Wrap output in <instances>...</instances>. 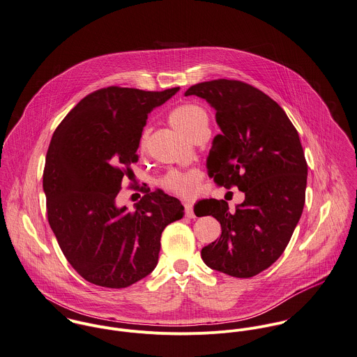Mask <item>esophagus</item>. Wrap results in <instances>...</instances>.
I'll return each mask as SVG.
<instances>
[{"mask_svg":"<svg viewBox=\"0 0 357 357\" xmlns=\"http://www.w3.org/2000/svg\"><path fill=\"white\" fill-rule=\"evenodd\" d=\"M183 206H185V211H186V216H188V218H196L195 211H193V206H192L190 202H185Z\"/></svg>","mask_w":357,"mask_h":357,"instance_id":"esophagus-1","label":"esophagus"}]
</instances>
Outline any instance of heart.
Wrapping results in <instances>:
<instances>
[{"mask_svg": "<svg viewBox=\"0 0 357 357\" xmlns=\"http://www.w3.org/2000/svg\"><path fill=\"white\" fill-rule=\"evenodd\" d=\"M169 123L175 130H178L179 132H182L185 137L189 138L200 127L208 126V116L203 107L188 103V105L178 106L169 113ZM142 144H144V138L142 139ZM200 179H202V174L196 169H192V171L172 169L160 179V186L164 190L174 193L179 197L190 199L197 193Z\"/></svg>", "mask_w": 357, "mask_h": 357, "instance_id": "obj_1", "label": "heart"}]
</instances>
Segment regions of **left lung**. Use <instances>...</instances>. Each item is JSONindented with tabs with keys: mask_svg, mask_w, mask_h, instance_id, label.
Instances as JSON below:
<instances>
[{
	"mask_svg": "<svg viewBox=\"0 0 357 357\" xmlns=\"http://www.w3.org/2000/svg\"><path fill=\"white\" fill-rule=\"evenodd\" d=\"M190 95L214 107L220 128L207 157L208 176L245 196L233 213L225 200H203L196 215H213L222 234L202 258L218 272L252 278L280 258L303 211L307 164L299 135L272 98L245 82L206 81L192 85Z\"/></svg>",
	"mask_w": 357,
	"mask_h": 357,
	"instance_id": "8db88e82",
	"label": "left lung"
}]
</instances>
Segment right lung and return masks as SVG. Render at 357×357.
Masks as SVG:
<instances>
[{
	"instance_id": "obj_1",
	"label": "right lung",
	"mask_w": 357,
	"mask_h": 357,
	"mask_svg": "<svg viewBox=\"0 0 357 357\" xmlns=\"http://www.w3.org/2000/svg\"><path fill=\"white\" fill-rule=\"evenodd\" d=\"M178 91L102 88L81 99L52 135L43 176L48 222L69 264L92 284L126 288L150 275L162 230L185 215L160 189H144L134 211L117 206L149 113Z\"/></svg>"
}]
</instances>
